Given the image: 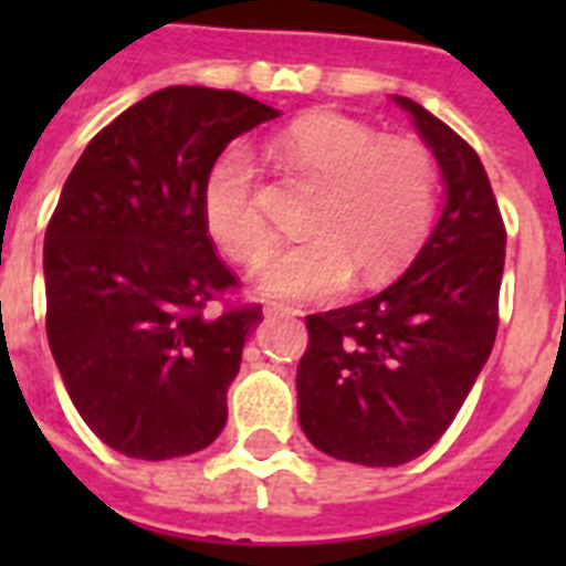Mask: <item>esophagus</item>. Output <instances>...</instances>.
<instances>
[{
  "label": "esophagus",
  "instance_id": "obj_1",
  "mask_svg": "<svg viewBox=\"0 0 566 566\" xmlns=\"http://www.w3.org/2000/svg\"><path fill=\"white\" fill-rule=\"evenodd\" d=\"M264 314L266 317H300L302 311L293 308V305H284V302H266Z\"/></svg>",
  "mask_w": 566,
  "mask_h": 566
}]
</instances>
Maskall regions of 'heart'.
<instances>
[{"instance_id": "heart-1", "label": "heart", "mask_w": 566, "mask_h": 566, "mask_svg": "<svg viewBox=\"0 0 566 566\" xmlns=\"http://www.w3.org/2000/svg\"><path fill=\"white\" fill-rule=\"evenodd\" d=\"M284 170L319 181L305 220L308 240L282 247L258 266L255 282L273 296H332L353 270L381 282L429 238L438 213L434 155L417 140H378L367 123L344 114H305L266 140ZM205 226L217 247L243 266L261 261L273 240L258 199V167L229 149L205 181Z\"/></svg>"}]
</instances>
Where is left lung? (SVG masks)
Masks as SVG:
<instances>
[{"label": "left lung", "instance_id": "left-lung-1", "mask_svg": "<svg viewBox=\"0 0 566 566\" xmlns=\"http://www.w3.org/2000/svg\"><path fill=\"white\" fill-rule=\"evenodd\" d=\"M447 181V208L387 291L308 314L296 367L302 431L319 452L399 467L440 440L496 340L505 222L491 179L464 137L408 96Z\"/></svg>", "mask_w": 566, "mask_h": 566}]
</instances>
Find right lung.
Instances as JSON below:
<instances>
[{"mask_svg": "<svg viewBox=\"0 0 566 566\" xmlns=\"http://www.w3.org/2000/svg\"><path fill=\"white\" fill-rule=\"evenodd\" d=\"M273 117L238 91L164 87L111 119L61 190L43 243L49 349L75 411L123 455H193L226 426L261 305L229 300L240 282L205 226V181Z\"/></svg>", "mask_w": 566, "mask_h": 566, "instance_id": "obj_1", "label": "right lung"}]
</instances>
